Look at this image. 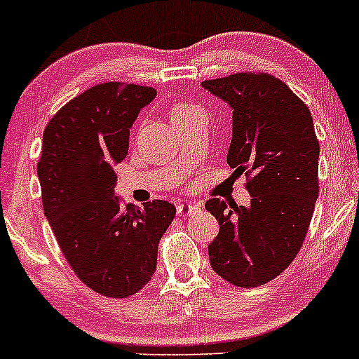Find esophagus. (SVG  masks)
Here are the masks:
<instances>
[{"mask_svg": "<svg viewBox=\"0 0 359 359\" xmlns=\"http://www.w3.org/2000/svg\"><path fill=\"white\" fill-rule=\"evenodd\" d=\"M196 210H198V205H194V203H187V201L177 203V215H180V217L193 215Z\"/></svg>", "mask_w": 359, "mask_h": 359, "instance_id": "esophagus-1", "label": "esophagus"}]
</instances>
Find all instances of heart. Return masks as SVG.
I'll use <instances>...</instances> for the list:
<instances>
[{"mask_svg": "<svg viewBox=\"0 0 359 359\" xmlns=\"http://www.w3.org/2000/svg\"><path fill=\"white\" fill-rule=\"evenodd\" d=\"M189 109H194V107L193 106H177V107H173V109H172V118H175V116L182 114V112H186V111H189Z\"/></svg>", "mask_w": 359, "mask_h": 359, "instance_id": "obj_1", "label": "heart"}]
</instances>
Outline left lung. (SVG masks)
Masks as SVG:
<instances>
[{
    "label": "left lung",
    "instance_id": "8db88e82",
    "mask_svg": "<svg viewBox=\"0 0 359 359\" xmlns=\"http://www.w3.org/2000/svg\"><path fill=\"white\" fill-rule=\"evenodd\" d=\"M233 109L227 163L248 175V206L212 198L219 220L208 245L212 269L234 287L269 283L304 243L320 193L316 139L309 107L267 72H236L201 83Z\"/></svg>",
    "mask_w": 359,
    "mask_h": 359
}]
</instances>
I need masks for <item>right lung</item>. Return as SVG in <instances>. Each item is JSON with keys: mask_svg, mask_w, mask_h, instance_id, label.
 <instances>
[{"mask_svg": "<svg viewBox=\"0 0 359 359\" xmlns=\"http://www.w3.org/2000/svg\"><path fill=\"white\" fill-rule=\"evenodd\" d=\"M156 97L151 86L109 81L69 100L43 133L38 177L43 210L76 276L93 292L126 299L151 281L175 206L121 205L114 165L130 128Z\"/></svg>", "mask_w": 359, "mask_h": 359, "instance_id": "add662e5", "label": "right lung"}]
</instances>
